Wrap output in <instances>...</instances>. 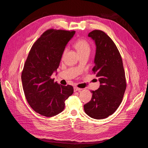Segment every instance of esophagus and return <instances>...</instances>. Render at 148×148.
<instances>
[{
  "instance_id": "34e87169",
  "label": "esophagus",
  "mask_w": 148,
  "mask_h": 148,
  "mask_svg": "<svg viewBox=\"0 0 148 148\" xmlns=\"http://www.w3.org/2000/svg\"><path fill=\"white\" fill-rule=\"evenodd\" d=\"M82 89H81V88H78V87H74V91L75 92V91H80L82 90Z\"/></svg>"
}]
</instances>
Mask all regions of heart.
Returning a JSON list of instances; mask_svg holds the SVG:
<instances>
[{"label": "heart", "mask_w": 148, "mask_h": 148, "mask_svg": "<svg viewBox=\"0 0 148 148\" xmlns=\"http://www.w3.org/2000/svg\"><path fill=\"white\" fill-rule=\"evenodd\" d=\"M75 47L77 49L79 54L87 53L89 54L91 52V46L89 42L86 40L83 39H79L75 43ZM66 49H65L64 53L66 52Z\"/></svg>", "instance_id": "obj_1"}]
</instances>
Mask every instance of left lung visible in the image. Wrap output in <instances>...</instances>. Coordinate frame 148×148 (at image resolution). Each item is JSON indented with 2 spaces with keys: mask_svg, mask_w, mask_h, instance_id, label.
Segmentation results:
<instances>
[{
  "mask_svg": "<svg viewBox=\"0 0 148 148\" xmlns=\"http://www.w3.org/2000/svg\"><path fill=\"white\" fill-rule=\"evenodd\" d=\"M96 46L95 66L92 71L99 78L100 86L92 93L91 101L84 105L89 117L103 119L113 114L122 101L127 83L123 62L117 46L104 31L88 34Z\"/></svg>",
  "mask_w": 148,
  "mask_h": 148,
  "instance_id": "obj_1",
  "label": "left lung"
}]
</instances>
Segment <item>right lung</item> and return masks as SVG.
<instances>
[{
    "mask_svg": "<svg viewBox=\"0 0 148 148\" xmlns=\"http://www.w3.org/2000/svg\"><path fill=\"white\" fill-rule=\"evenodd\" d=\"M75 31L50 29L31 47L21 73L26 99L36 112L53 117L65 108V101L73 93L70 85L63 86L51 78L59 66L65 46Z\"/></svg>",
    "mask_w": 148,
    "mask_h": 148,
    "instance_id": "add662e5",
    "label": "right lung"
}]
</instances>
